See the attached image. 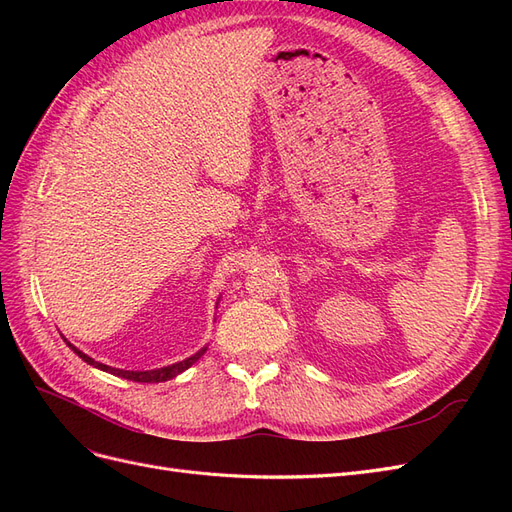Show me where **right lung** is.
Listing matches in <instances>:
<instances>
[{
  "instance_id": "right-lung-1",
  "label": "right lung",
  "mask_w": 512,
  "mask_h": 512,
  "mask_svg": "<svg viewBox=\"0 0 512 512\" xmlns=\"http://www.w3.org/2000/svg\"><path fill=\"white\" fill-rule=\"evenodd\" d=\"M64 342L74 350V354H79L87 365L96 367V369H100V371H106V374H113V376H119V378L132 380V382H166V380H173L175 376L181 374V371L192 367V365L200 359V356H203V354L207 352V346H205V348H200L198 352H194L192 356H188V359H183V361H179V363L166 365V367H158V369H147V371H130V369L111 367V365H104V363H100V361H96V359H91V356H87L83 350L72 346L66 337H64Z\"/></svg>"
}]
</instances>
